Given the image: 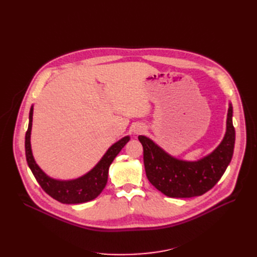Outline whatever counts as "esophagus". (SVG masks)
Returning a JSON list of instances; mask_svg holds the SVG:
<instances>
[{"mask_svg":"<svg viewBox=\"0 0 257 257\" xmlns=\"http://www.w3.org/2000/svg\"><path fill=\"white\" fill-rule=\"evenodd\" d=\"M134 133L135 134H142L143 133V132L145 131V126H143V125H141V124H137V125L134 127Z\"/></svg>","mask_w":257,"mask_h":257,"instance_id":"34e87169","label":"esophagus"}]
</instances>
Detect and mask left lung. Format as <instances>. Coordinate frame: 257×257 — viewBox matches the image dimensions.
Returning <instances> with one entry per match:
<instances>
[{"label":"left lung","mask_w":257,"mask_h":257,"mask_svg":"<svg viewBox=\"0 0 257 257\" xmlns=\"http://www.w3.org/2000/svg\"><path fill=\"white\" fill-rule=\"evenodd\" d=\"M144 148V164L148 180L168 197L200 196L212 189L226 170L235 147L232 106L228 104L226 132L220 145L197 161H184L167 153L146 136H138Z\"/></svg>","instance_id":"obj_1"}]
</instances>
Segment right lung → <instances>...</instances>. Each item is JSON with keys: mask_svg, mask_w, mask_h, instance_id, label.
<instances>
[{"mask_svg": "<svg viewBox=\"0 0 257 257\" xmlns=\"http://www.w3.org/2000/svg\"><path fill=\"white\" fill-rule=\"evenodd\" d=\"M32 121L33 105L30 109L29 127L26 134V158L31 172L33 173L42 189L49 196L62 204H82L96 198L107 184L108 170H109L111 163L122 150V148L128 143L130 136L123 137L120 141L114 143L106 151L97 164L87 174L76 179H72V180H59V179L51 178L46 174L34 160L32 148H31Z\"/></svg>", "mask_w": 257, "mask_h": 257, "instance_id": "1", "label": "right lung"}]
</instances>
